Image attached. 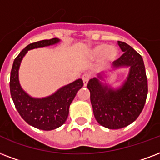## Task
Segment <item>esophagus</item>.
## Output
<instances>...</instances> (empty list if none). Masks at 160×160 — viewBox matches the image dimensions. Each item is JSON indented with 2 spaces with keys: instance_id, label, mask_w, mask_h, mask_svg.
<instances>
[{
  "instance_id": "34e87169",
  "label": "esophagus",
  "mask_w": 160,
  "mask_h": 160,
  "mask_svg": "<svg viewBox=\"0 0 160 160\" xmlns=\"http://www.w3.org/2000/svg\"><path fill=\"white\" fill-rule=\"evenodd\" d=\"M89 78H90V77H89L88 74H83L82 77V81H83V84L85 87L87 86V84L88 82Z\"/></svg>"
}]
</instances>
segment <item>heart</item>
Instances as JSON below:
<instances>
[{
    "label": "heart",
    "instance_id": "1",
    "mask_svg": "<svg viewBox=\"0 0 160 160\" xmlns=\"http://www.w3.org/2000/svg\"><path fill=\"white\" fill-rule=\"evenodd\" d=\"M92 55L95 58H102L104 62H109L117 58L118 52L114 47H108L107 44H99L92 49Z\"/></svg>",
    "mask_w": 160,
    "mask_h": 160
}]
</instances>
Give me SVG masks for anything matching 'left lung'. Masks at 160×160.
I'll return each instance as SVG.
<instances>
[{
  "instance_id": "8db88e82",
  "label": "left lung",
  "mask_w": 160,
  "mask_h": 160,
  "mask_svg": "<svg viewBox=\"0 0 160 160\" xmlns=\"http://www.w3.org/2000/svg\"><path fill=\"white\" fill-rule=\"evenodd\" d=\"M123 52L112 64L115 68L130 67L129 73L120 88H108L94 78L88 88L94 117L100 125L110 129H118L134 122L142 112L148 94V80L143 58L132 47L118 41Z\"/></svg>"
}]
</instances>
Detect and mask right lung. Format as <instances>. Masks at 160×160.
<instances>
[{
    "label": "right lung",
    "instance_id": "add662e5",
    "mask_svg": "<svg viewBox=\"0 0 160 160\" xmlns=\"http://www.w3.org/2000/svg\"><path fill=\"white\" fill-rule=\"evenodd\" d=\"M58 38L42 40L27 46L15 58L10 78V91L15 107L21 117L33 127L42 130H52L66 122L69 106L77 92L83 86L82 79L61 88L55 93L43 98H33L25 92L20 86L18 69L27 51L53 45L59 42Z\"/></svg>",
    "mask_w": 160,
    "mask_h": 160
}]
</instances>
